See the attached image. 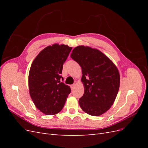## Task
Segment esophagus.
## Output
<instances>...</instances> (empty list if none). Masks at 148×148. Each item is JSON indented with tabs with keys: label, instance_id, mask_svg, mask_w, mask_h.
Returning <instances> with one entry per match:
<instances>
[{
	"label": "esophagus",
	"instance_id": "34e87169",
	"mask_svg": "<svg viewBox=\"0 0 148 148\" xmlns=\"http://www.w3.org/2000/svg\"><path fill=\"white\" fill-rule=\"evenodd\" d=\"M75 86H76V84H71V86H70L71 89V90H74V89H75Z\"/></svg>",
	"mask_w": 148,
	"mask_h": 148
}]
</instances>
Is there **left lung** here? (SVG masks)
<instances>
[{"mask_svg":"<svg viewBox=\"0 0 148 148\" xmlns=\"http://www.w3.org/2000/svg\"><path fill=\"white\" fill-rule=\"evenodd\" d=\"M70 57L82 67L84 92L79 99L82 109L90 115L106 112L117 97L120 86L117 67L108 57L97 49L78 46Z\"/></svg>","mask_w":148,"mask_h":148,"instance_id":"obj_1","label":"left lung"}]
</instances>
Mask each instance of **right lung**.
Returning <instances> with one entry per match:
<instances>
[{
    "label": "right lung",
    "mask_w": 148,
    "mask_h": 148,
    "mask_svg": "<svg viewBox=\"0 0 148 148\" xmlns=\"http://www.w3.org/2000/svg\"><path fill=\"white\" fill-rule=\"evenodd\" d=\"M71 49L65 44L49 46L39 53L30 67V96L36 108L47 115L59 113L71 92L70 87L62 82L60 74Z\"/></svg>",
    "instance_id": "right-lung-1"
}]
</instances>
